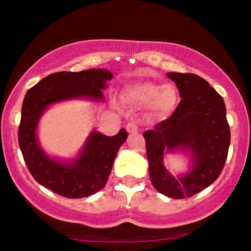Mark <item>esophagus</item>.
<instances>
[{
    "label": "esophagus",
    "mask_w": 251,
    "mask_h": 251,
    "mask_svg": "<svg viewBox=\"0 0 251 251\" xmlns=\"http://www.w3.org/2000/svg\"><path fill=\"white\" fill-rule=\"evenodd\" d=\"M126 129H127L128 133H131V134L137 133V132L139 131V128H138V126L135 125L134 123H128L127 125H126Z\"/></svg>",
    "instance_id": "1"
}]
</instances>
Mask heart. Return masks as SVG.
<instances>
[{
    "label": "heart",
    "mask_w": 251,
    "mask_h": 251,
    "mask_svg": "<svg viewBox=\"0 0 251 251\" xmlns=\"http://www.w3.org/2000/svg\"><path fill=\"white\" fill-rule=\"evenodd\" d=\"M126 97L138 105H149L152 114L165 119L174 113L178 103V91L171 83L140 81L126 87Z\"/></svg>",
    "instance_id": "heart-1"
}]
</instances>
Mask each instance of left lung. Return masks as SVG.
I'll return each instance as SVG.
<instances>
[{"label": "left lung", "instance_id": "1", "mask_svg": "<svg viewBox=\"0 0 251 251\" xmlns=\"http://www.w3.org/2000/svg\"><path fill=\"white\" fill-rule=\"evenodd\" d=\"M181 98L169 119L144 133L152 185L175 200L191 197L221 175L230 145L226 108L208 81L191 73H166ZM169 153L189 157V170L174 176L163 165Z\"/></svg>", "mask_w": 251, "mask_h": 251}]
</instances>
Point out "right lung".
Returning <instances> with one entry per match:
<instances>
[{
  "label": "right lung",
  "instance_id": "right-lung-1",
  "mask_svg": "<svg viewBox=\"0 0 251 251\" xmlns=\"http://www.w3.org/2000/svg\"><path fill=\"white\" fill-rule=\"evenodd\" d=\"M113 74L102 68L57 72L25 93L19 127V145L29 172L46 189L67 198L94 195L106 185L120 146L127 139L122 128L114 137L92 131L75 158L63 160L43 151L37 137L40 119L50 106L68 100L105 101L102 89Z\"/></svg>",
  "mask_w": 251,
  "mask_h": 251
}]
</instances>
